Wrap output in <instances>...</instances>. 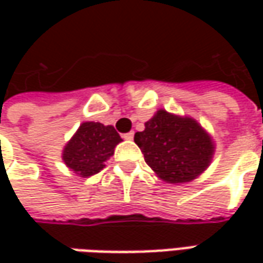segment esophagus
<instances>
[{
    "instance_id": "1",
    "label": "esophagus",
    "mask_w": 263,
    "mask_h": 263,
    "mask_svg": "<svg viewBox=\"0 0 263 263\" xmlns=\"http://www.w3.org/2000/svg\"><path fill=\"white\" fill-rule=\"evenodd\" d=\"M123 137H124L126 140H133V137H135V133H133V132H130V133H126V135H123Z\"/></svg>"
}]
</instances>
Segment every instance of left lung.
I'll return each instance as SVG.
<instances>
[{
    "label": "left lung",
    "instance_id": "left-lung-1",
    "mask_svg": "<svg viewBox=\"0 0 263 263\" xmlns=\"http://www.w3.org/2000/svg\"><path fill=\"white\" fill-rule=\"evenodd\" d=\"M135 142L157 177L171 184L197 178L215 152L214 139L195 118L162 108L145 123L143 132L135 135Z\"/></svg>",
    "mask_w": 263,
    "mask_h": 263
}]
</instances>
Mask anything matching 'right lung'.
<instances>
[{"label":"right lung","mask_w":263,"mask_h":263,"mask_svg":"<svg viewBox=\"0 0 263 263\" xmlns=\"http://www.w3.org/2000/svg\"><path fill=\"white\" fill-rule=\"evenodd\" d=\"M123 139L112 126L85 121L63 149V161L79 177L95 176L114 155L116 146Z\"/></svg>","instance_id":"obj_1"}]
</instances>
